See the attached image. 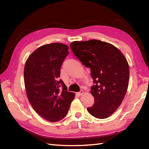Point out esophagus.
<instances>
[{
    "instance_id": "34e87169",
    "label": "esophagus",
    "mask_w": 149,
    "mask_h": 149,
    "mask_svg": "<svg viewBox=\"0 0 149 149\" xmlns=\"http://www.w3.org/2000/svg\"><path fill=\"white\" fill-rule=\"evenodd\" d=\"M83 93H84V92H83V91H82V90H81V91H80L79 92L77 93V94H78L79 96H80V95H82V94H83Z\"/></svg>"
}]
</instances>
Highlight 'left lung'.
<instances>
[{
    "label": "left lung",
    "instance_id": "left-lung-1",
    "mask_svg": "<svg viewBox=\"0 0 149 149\" xmlns=\"http://www.w3.org/2000/svg\"><path fill=\"white\" fill-rule=\"evenodd\" d=\"M74 56L91 70L93 79L91 94L94 98L89 113L98 119H106L120 106L127 92L129 67L118 48L97 40L71 42Z\"/></svg>",
    "mask_w": 149,
    "mask_h": 149
}]
</instances>
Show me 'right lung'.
Returning a JSON list of instances; mask_svg holds the SVG:
<instances>
[{
	"label": "right lung",
	"instance_id": "obj_1",
	"mask_svg": "<svg viewBox=\"0 0 149 149\" xmlns=\"http://www.w3.org/2000/svg\"><path fill=\"white\" fill-rule=\"evenodd\" d=\"M60 43L45 45L31 54L25 63L26 96L33 109L43 118L55 123L66 116L74 93L67 91L60 79V69L69 54Z\"/></svg>",
	"mask_w": 149,
	"mask_h": 149
}]
</instances>
